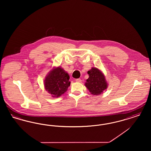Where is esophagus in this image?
Wrapping results in <instances>:
<instances>
[{
    "instance_id": "obj_1",
    "label": "esophagus",
    "mask_w": 151,
    "mask_h": 151,
    "mask_svg": "<svg viewBox=\"0 0 151 151\" xmlns=\"http://www.w3.org/2000/svg\"><path fill=\"white\" fill-rule=\"evenodd\" d=\"M75 81H76V82H78V83H80V82L81 81V79H80V78H79V79H76V80H75Z\"/></svg>"
}]
</instances>
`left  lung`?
<instances>
[{"instance_id": "1", "label": "left lung", "mask_w": 151, "mask_h": 151, "mask_svg": "<svg viewBox=\"0 0 151 151\" xmlns=\"http://www.w3.org/2000/svg\"><path fill=\"white\" fill-rule=\"evenodd\" d=\"M88 74L89 78L86 80L85 86L91 93L97 96L107 88L105 76L98 68L92 67L88 71Z\"/></svg>"}]
</instances>
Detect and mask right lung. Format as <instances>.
Instances as JSON below:
<instances>
[{"instance_id": "add662e5", "label": "right lung", "mask_w": 151, "mask_h": 151, "mask_svg": "<svg viewBox=\"0 0 151 151\" xmlns=\"http://www.w3.org/2000/svg\"><path fill=\"white\" fill-rule=\"evenodd\" d=\"M70 76L60 67L53 69L49 72L45 80L46 91L50 93L52 97H58L65 93L70 86Z\"/></svg>"}]
</instances>
